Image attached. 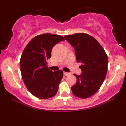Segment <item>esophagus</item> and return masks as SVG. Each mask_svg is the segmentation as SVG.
Listing matches in <instances>:
<instances>
[{
  "label": "esophagus",
  "mask_w": 126,
  "mask_h": 126,
  "mask_svg": "<svg viewBox=\"0 0 126 126\" xmlns=\"http://www.w3.org/2000/svg\"><path fill=\"white\" fill-rule=\"evenodd\" d=\"M63 74H64V76H68V75H70V73H67V72H63Z\"/></svg>",
  "instance_id": "34e87169"
}]
</instances>
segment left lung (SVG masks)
<instances>
[{"instance_id": "obj_1", "label": "left lung", "mask_w": 126, "mask_h": 126, "mask_svg": "<svg viewBox=\"0 0 126 126\" xmlns=\"http://www.w3.org/2000/svg\"><path fill=\"white\" fill-rule=\"evenodd\" d=\"M74 48L77 62H81V75L74 74L77 81L72 86L73 95L85 99L95 94L104 81L107 72V55L96 39L86 34L64 36Z\"/></svg>"}]
</instances>
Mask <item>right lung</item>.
I'll use <instances>...</instances> for the list:
<instances>
[{
    "mask_svg": "<svg viewBox=\"0 0 126 126\" xmlns=\"http://www.w3.org/2000/svg\"><path fill=\"white\" fill-rule=\"evenodd\" d=\"M64 40L61 35L42 34L32 39L23 51L20 60L22 78L28 91L36 97L48 99L58 91L63 71L53 72L47 67V61L51 58L53 47Z\"/></svg>",
    "mask_w": 126,
    "mask_h": 126,
    "instance_id": "obj_1",
    "label": "right lung"
}]
</instances>
